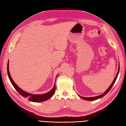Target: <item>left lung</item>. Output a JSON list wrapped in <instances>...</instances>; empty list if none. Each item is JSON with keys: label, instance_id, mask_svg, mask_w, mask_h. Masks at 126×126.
<instances>
[{"label": "left lung", "instance_id": "8db88e82", "mask_svg": "<svg viewBox=\"0 0 126 126\" xmlns=\"http://www.w3.org/2000/svg\"><path fill=\"white\" fill-rule=\"evenodd\" d=\"M119 67H118V72H117V75H116V77L115 78V79H114L113 82H112V83L111 84V85H110V87L108 88V89L103 94H101V95H99V96H95V97H81H81H82L83 99H85V100H88V101H94V100H96V99H97L98 98H100L103 97L104 96V95H105L108 92H109V91L110 90V89H111L112 86H113V85L114 84L115 82V81H116V80L117 79V78L118 75V73H119Z\"/></svg>", "mask_w": 126, "mask_h": 126}]
</instances>
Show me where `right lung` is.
<instances>
[{"label":"right lung","mask_w":126,"mask_h":126,"mask_svg":"<svg viewBox=\"0 0 126 126\" xmlns=\"http://www.w3.org/2000/svg\"><path fill=\"white\" fill-rule=\"evenodd\" d=\"M7 72H8V75L9 78L11 83H12L13 86H14V87L15 88V89L17 91V92H18L22 96L28 98V99L30 101H32L33 102H41L46 101L53 96L55 93V91L56 90L55 85H54L53 89H52L50 91L44 94H41V95L35 94H35H30V93L25 92L22 90H21L19 86L15 83V82L11 78V77L10 76V74L9 72V62L7 64Z\"/></svg>","instance_id":"add662e5"}]
</instances>
